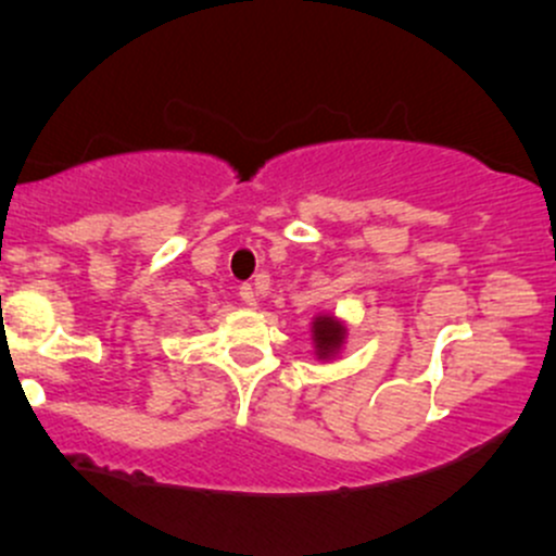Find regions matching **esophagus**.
<instances>
[{"label":"esophagus","instance_id":"34e87169","mask_svg":"<svg viewBox=\"0 0 556 556\" xmlns=\"http://www.w3.org/2000/svg\"><path fill=\"white\" fill-rule=\"evenodd\" d=\"M240 300L245 305H256V292H253V287L251 285H240Z\"/></svg>","mask_w":556,"mask_h":556}]
</instances>
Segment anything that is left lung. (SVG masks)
Returning <instances> with one entry per match:
<instances>
[{
	"instance_id": "left-lung-1",
	"label": "left lung",
	"mask_w": 556,
	"mask_h": 556,
	"mask_svg": "<svg viewBox=\"0 0 556 556\" xmlns=\"http://www.w3.org/2000/svg\"><path fill=\"white\" fill-rule=\"evenodd\" d=\"M344 340V329L342 324H337L331 316H318L314 321V342H316V353L318 358H329L340 350V344Z\"/></svg>"
}]
</instances>
